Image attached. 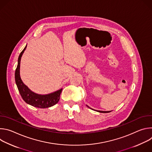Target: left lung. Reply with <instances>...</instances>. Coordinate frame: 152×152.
<instances>
[{
	"label": "left lung",
	"instance_id": "8db88e82",
	"mask_svg": "<svg viewBox=\"0 0 152 152\" xmlns=\"http://www.w3.org/2000/svg\"><path fill=\"white\" fill-rule=\"evenodd\" d=\"M86 106L87 107H90L88 106H87L86 105ZM97 112H99V113H110V112H111V111H97Z\"/></svg>",
	"mask_w": 152,
	"mask_h": 152
}]
</instances>
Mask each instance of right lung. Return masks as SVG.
Returning <instances> with one entry per match:
<instances>
[{"label":"right lung","mask_w":152,"mask_h":152,"mask_svg":"<svg viewBox=\"0 0 152 152\" xmlns=\"http://www.w3.org/2000/svg\"><path fill=\"white\" fill-rule=\"evenodd\" d=\"M26 47L27 45L18 56L17 67L15 72V80L18 91L23 100L31 106L39 108L51 107L59 102L62 88L48 94H39L31 91L23 82L20 75V61Z\"/></svg>","instance_id":"obj_1"}]
</instances>
